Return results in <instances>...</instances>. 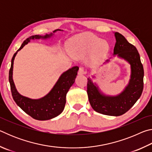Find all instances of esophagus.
<instances>
[{
	"label": "esophagus",
	"mask_w": 152,
	"mask_h": 152,
	"mask_svg": "<svg viewBox=\"0 0 152 152\" xmlns=\"http://www.w3.org/2000/svg\"><path fill=\"white\" fill-rule=\"evenodd\" d=\"M85 71H84L83 68H80L79 70H78V74L79 75H82V74H85Z\"/></svg>",
	"instance_id": "34e87169"
}]
</instances>
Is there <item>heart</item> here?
I'll use <instances>...</instances> for the list:
<instances>
[{"label": "heart", "mask_w": 152, "mask_h": 152, "mask_svg": "<svg viewBox=\"0 0 152 152\" xmlns=\"http://www.w3.org/2000/svg\"><path fill=\"white\" fill-rule=\"evenodd\" d=\"M109 44L106 41L91 33H86L73 38L68 45V51L74 58H80L92 53V64H96L107 54Z\"/></svg>", "instance_id": "1"}]
</instances>
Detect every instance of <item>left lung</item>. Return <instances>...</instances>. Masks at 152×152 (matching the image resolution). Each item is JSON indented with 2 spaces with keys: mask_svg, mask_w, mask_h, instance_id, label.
<instances>
[{
  "mask_svg": "<svg viewBox=\"0 0 152 152\" xmlns=\"http://www.w3.org/2000/svg\"><path fill=\"white\" fill-rule=\"evenodd\" d=\"M113 33L116 39L113 56L124 60L130 66L128 84L119 94L109 95L104 93L96 82L88 78L87 94L90 104L95 111L105 115L117 117L128 111L140 99L143 88L144 72L136 48L129 43L121 33ZM110 61V58L103 64H107ZM92 77V78H96L94 75Z\"/></svg>",
  "mask_w": 152,
  "mask_h": 152,
  "instance_id": "1",
  "label": "left lung"
}]
</instances>
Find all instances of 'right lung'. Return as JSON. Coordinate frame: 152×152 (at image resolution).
I'll list each match as a JSON object with an SVG mask.
<instances>
[{
	"label": "right lung",
	"mask_w": 152,
	"mask_h": 152,
	"mask_svg": "<svg viewBox=\"0 0 152 152\" xmlns=\"http://www.w3.org/2000/svg\"><path fill=\"white\" fill-rule=\"evenodd\" d=\"M61 31H63V30L61 29H56L53 31V33L45 34V35H35L31 36L24 41L20 48L14 54L11 60L9 80L11 85L12 98L20 109L36 120L45 121L51 119L58 116L63 112L66 102V94L75 82L77 72L79 68L78 66H74L64 72L59 77L54 86L47 94L40 99H33L23 96L17 91L12 78L15 58L18 51L21 50L28 43H29L31 40H46L50 39L54 36L55 33Z\"/></svg>",
	"instance_id": "add662e5"
}]
</instances>
